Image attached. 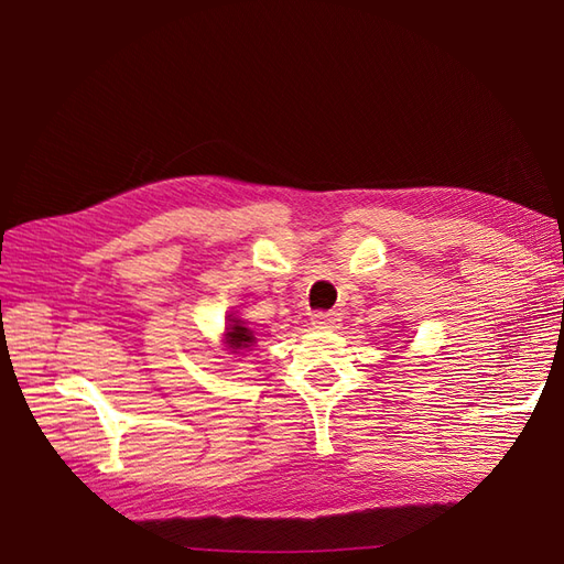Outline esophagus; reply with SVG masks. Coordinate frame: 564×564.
Returning <instances> with one entry per match:
<instances>
[{
	"label": "esophagus",
	"instance_id": "34e87169",
	"mask_svg": "<svg viewBox=\"0 0 564 564\" xmlns=\"http://www.w3.org/2000/svg\"><path fill=\"white\" fill-rule=\"evenodd\" d=\"M313 327L334 332L341 327V317H339V313H317V315H313Z\"/></svg>",
	"mask_w": 564,
	"mask_h": 564
}]
</instances>
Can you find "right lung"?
Wrapping results in <instances>:
<instances>
[{
    "instance_id": "obj_1",
    "label": "right lung",
    "mask_w": 564,
    "mask_h": 564,
    "mask_svg": "<svg viewBox=\"0 0 564 564\" xmlns=\"http://www.w3.org/2000/svg\"><path fill=\"white\" fill-rule=\"evenodd\" d=\"M225 329H227L225 332V344H227V349H232V354L249 349V346L254 344V334H251L249 327H245L242 319L230 317V325H227Z\"/></svg>"
}]
</instances>
